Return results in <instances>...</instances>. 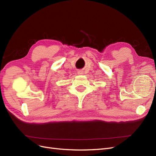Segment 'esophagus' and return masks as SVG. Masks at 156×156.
I'll return each instance as SVG.
<instances>
[{
  "mask_svg": "<svg viewBox=\"0 0 156 156\" xmlns=\"http://www.w3.org/2000/svg\"><path fill=\"white\" fill-rule=\"evenodd\" d=\"M77 73H78L79 75H81V74H83V71H81V70H79L78 72H77Z\"/></svg>",
  "mask_w": 156,
  "mask_h": 156,
  "instance_id": "1",
  "label": "esophagus"
}]
</instances>
